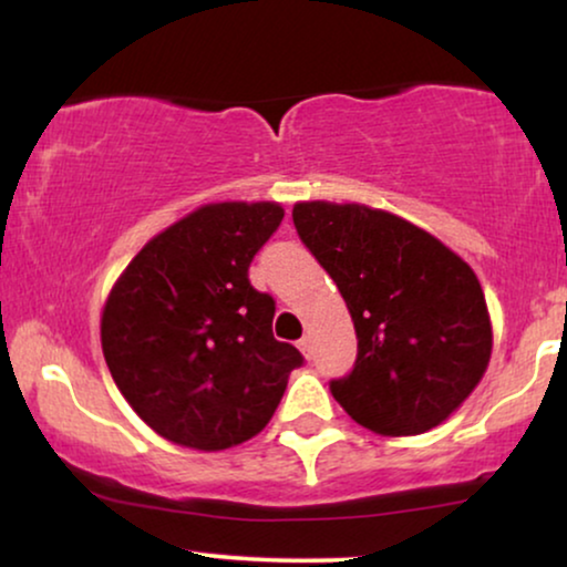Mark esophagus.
I'll return each instance as SVG.
<instances>
[{"instance_id":"obj_1","label":"esophagus","mask_w":567,"mask_h":567,"mask_svg":"<svg viewBox=\"0 0 567 567\" xmlns=\"http://www.w3.org/2000/svg\"><path fill=\"white\" fill-rule=\"evenodd\" d=\"M297 346H299V351L307 355V359H312V340H309V338H301Z\"/></svg>"}]
</instances>
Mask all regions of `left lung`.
Returning a JSON list of instances; mask_svg holds the SVG:
<instances>
[{
	"label": "left lung",
	"instance_id": "left-lung-1",
	"mask_svg": "<svg viewBox=\"0 0 567 567\" xmlns=\"http://www.w3.org/2000/svg\"><path fill=\"white\" fill-rule=\"evenodd\" d=\"M291 216L359 338L351 374L330 382L332 398L382 436H415L446 421L491 361V317L472 268L379 208L307 200Z\"/></svg>",
	"mask_w": 567,
	"mask_h": 567
}]
</instances>
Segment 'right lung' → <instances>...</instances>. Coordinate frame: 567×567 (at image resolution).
Wrapping results in <instances>:
<instances>
[{
	"mask_svg": "<svg viewBox=\"0 0 567 567\" xmlns=\"http://www.w3.org/2000/svg\"><path fill=\"white\" fill-rule=\"evenodd\" d=\"M278 204H208L150 239L105 301V363L142 421L173 444L219 452L266 429L293 369L276 301L247 270Z\"/></svg>",
	"mask_w": 567,
	"mask_h": 567,
	"instance_id": "obj_1",
	"label": "right lung"
}]
</instances>
